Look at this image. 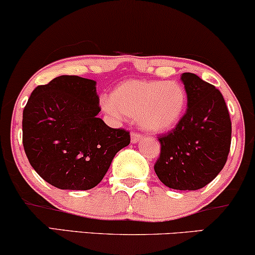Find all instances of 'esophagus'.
Segmentation results:
<instances>
[{"label": "esophagus", "instance_id": "esophagus-1", "mask_svg": "<svg viewBox=\"0 0 255 255\" xmlns=\"http://www.w3.org/2000/svg\"><path fill=\"white\" fill-rule=\"evenodd\" d=\"M141 138H142V135H140V134H137V133H131V135H130L131 143H137L138 141L141 140Z\"/></svg>", "mask_w": 255, "mask_h": 255}]
</instances>
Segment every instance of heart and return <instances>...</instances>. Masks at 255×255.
Returning a JSON list of instances; mask_svg holds the SVG:
<instances>
[{
    "instance_id": "heart-1",
    "label": "heart",
    "mask_w": 255,
    "mask_h": 255,
    "mask_svg": "<svg viewBox=\"0 0 255 255\" xmlns=\"http://www.w3.org/2000/svg\"><path fill=\"white\" fill-rule=\"evenodd\" d=\"M114 118H136L143 129L165 133L182 120L187 108V93L176 81L129 80L112 92L111 101L102 102Z\"/></svg>"
}]
</instances>
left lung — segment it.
Masks as SVG:
<instances>
[{
  "instance_id": "1",
  "label": "left lung",
  "mask_w": 255,
  "mask_h": 255,
  "mask_svg": "<svg viewBox=\"0 0 255 255\" xmlns=\"http://www.w3.org/2000/svg\"><path fill=\"white\" fill-rule=\"evenodd\" d=\"M187 111L168 134L161 135L154 170L167 187L196 191L224 168L231 148L232 122L224 96L193 73H183Z\"/></svg>"
}]
</instances>
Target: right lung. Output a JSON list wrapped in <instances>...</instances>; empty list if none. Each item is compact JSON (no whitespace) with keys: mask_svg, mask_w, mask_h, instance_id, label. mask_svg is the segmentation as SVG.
I'll use <instances>...</instances> for the list:
<instances>
[{"mask_svg":"<svg viewBox=\"0 0 255 255\" xmlns=\"http://www.w3.org/2000/svg\"><path fill=\"white\" fill-rule=\"evenodd\" d=\"M96 81L61 75L33 90L23 111V147L44 181L60 189L87 191L101 182L127 130L101 119Z\"/></svg>","mask_w":255,"mask_h":255,"instance_id":"1","label":"right lung"}]
</instances>
